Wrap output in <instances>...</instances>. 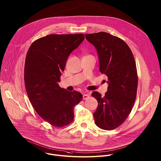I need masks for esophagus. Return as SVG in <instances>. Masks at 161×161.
<instances>
[{
  "instance_id": "obj_1",
  "label": "esophagus",
  "mask_w": 161,
  "mask_h": 161,
  "mask_svg": "<svg viewBox=\"0 0 161 161\" xmlns=\"http://www.w3.org/2000/svg\"><path fill=\"white\" fill-rule=\"evenodd\" d=\"M90 97V95H88V94H83V98L84 99V100H86V99H87V98H88Z\"/></svg>"
}]
</instances>
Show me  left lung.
<instances>
[{"label":"left lung","mask_w":161,"mask_h":161,"mask_svg":"<svg viewBox=\"0 0 161 161\" xmlns=\"http://www.w3.org/2000/svg\"><path fill=\"white\" fill-rule=\"evenodd\" d=\"M97 49L100 71L108 77L104 97L98 92L92 95L98 101L93 114L96 125L103 130L119 127L130 114L136 98L138 77L133 54L124 41L105 32L86 34Z\"/></svg>","instance_id":"left-lung-1"}]
</instances>
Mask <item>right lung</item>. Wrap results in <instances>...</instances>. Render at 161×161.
Returning <instances> with one entry per match:
<instances>
[{
	"instance_id": "right-lung-1",
	"label": "right lung",
	"mask_w": 161,
	"mask_h": 161,
	"mask_svg": "<svg viewBox=\"0 0 161 161\" xmlns=\"http://www.w3.org/2000/svg\"><path fill=\"white\" fill-rule=\"evenodd\" d=\"M84 34H50L29 47L25 61L24 83L28 98L37 114L51 125L62 127L71 123L74 107L83 96L61 88V72L68 56L83 41Z\"/></svg>"
}]
</instances>
